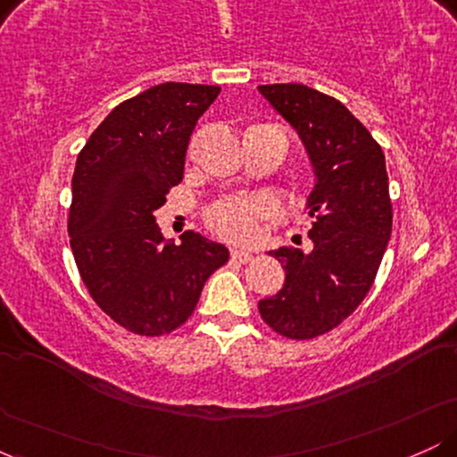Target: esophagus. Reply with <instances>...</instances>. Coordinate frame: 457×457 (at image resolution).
I'll list each match as a JSON object with an SVG mask.
<instances>
[{"label":"esophagus","mask_w":457,"mask_h":457,"mask_svg":"<svg viewBox=\"0 0 457 457\" xmlns=\"http://www.w3.org/2000/svg\"><path fill=\"white\" fill-rule=\"evenodd\" d=\"M232 260L240 262V264H246V262L253 260V255H251L249 251H245V249H232Z\"/></svg>","instance_id":"esophagus-1"}]
</instances>
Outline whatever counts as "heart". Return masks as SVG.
<instances>
[{"label":"heart","instance_id":"heart-1","mask_svg":"<svg viewBox=\"0 0 457 457\" xmlns=\"http://www.w3.org/2000/svg\"><path fill=\"white\" fill-rule=\"evenodd\" d=\"M269 214V202L260 197H234L214 204L208 211V225L221 238L249 243L258 232V219Z\"/></svg>","mask_w":457,"mask_h":457}]
</instances>
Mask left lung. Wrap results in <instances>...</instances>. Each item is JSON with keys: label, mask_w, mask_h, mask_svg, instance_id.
Returning a JSON list of instances; mask_svg holds the SVG:
<instances>
[{"label": "left lung", "mask_w": 457, "mask_h": 457, "mask_svg": "<svg viewBox=\"0 0 457 457\" xmlns=\"http://www.w3.org/2000/svg\"><path fill=\"white\" fill-rule=\"evenodd\" d=\"M262 96L296 130L313 171L305 208L313 217L312 251H270L286 270L260 316L290 339L335 328L361 305L391 238L393 211L382 148L333 96L303 83L258 86Z\"/></svg>", "instance_id": "left-lung-1"}]
</instances>
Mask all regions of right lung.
Wrapping results in <instances>:
<instances>
[{"instance_id": "add662e5", "label": "right lung", "mask_w": 457, "mask_h": 457, "mask_svg": "<svg viewBox=\"0 0 457 457\" xmlns=\"http://www.w3.org/2000/svg\"><path fill=\"white\" fill-rule=\"evenodd\" d=\"M219 92L174 81L150 87L120 103L77 156L68 214L77 269L96 305L137 335L185 324L204 283L229 258L225 245L191 229L174 245L154 221Z\"/></svg>"}]
</instances>
